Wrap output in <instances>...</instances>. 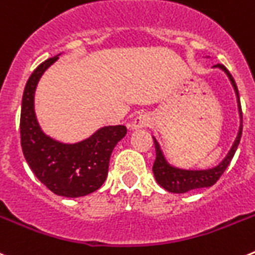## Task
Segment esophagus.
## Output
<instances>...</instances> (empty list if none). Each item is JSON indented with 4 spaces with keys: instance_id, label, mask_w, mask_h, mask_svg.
Segmentation results:
<instances>
[{
    "instance_id": "obj_1",
    "label": "esophagus",
    "mask_w": 255,
    "mask_h": 255,
    "mask_svg": "<svg viewBox=\"0 0 255 255\" xmlns=\"http://www.w3.org/2000/svg\"><path fill=\"white\" fill-rule=\"evenodd\" d=\"M150 122H151L150 117L146 116V114H139V116H137L136 118L133 119L130 128H132L133 130L141 129V128H144V127H147V126H150Z\"/></svg>"
}]
</instances>
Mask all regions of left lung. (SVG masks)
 Listing matches in <instances>:
<instances>
[{"label": "left lung", "instance_id": "1", "mask_svg": "<svg viewBox=\"0 0 255 255\" xmlns=\"http://www.w3.org/2000/svg\"><path fill=\"white\" fill-rule=\"evenodd\" d=\"M215 68H220L226 73V76L230 80L231 85H233L234 91L236 95V102H238V111H239L240 117V127L238 136H236L235 141H234L233 146H231L230 151L228 155L225 156L224 160L220 162L216 166L210 167V169H203V170H188V169H182V167H176L171 165L170 162H167L165 159L164 153H162L161 147H160L159 142L156 141L155 137L153 138V143H155L156 150V159L153 162L152 171L155 175L156 182L159 183L164 189L171 193H185L189 190L199 189V188H208L212 187L215 183L220 179V176L224 174L226 170V167L231 162V159L235 155V151L239 146L240 138H242V130H243V114H242V105H240L239 99V91H238V86H236L235 81H234L233 76L228 71V68L222 65L213 66Z\"/></svg>", "mask_w": 255, "mask_h": 255}]
</instances>
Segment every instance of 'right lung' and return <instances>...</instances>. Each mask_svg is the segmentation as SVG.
I'll list each match as a JSON object with an SVG mask.
<instances>
[{
  "label": "right lung",
  "instance_id": "obj_1",
  "mask_svg": "<svg viewBox=\"0 0 255 255\" xmlns=\"http://www.w3.org/2000/svg\"><path fill=\"white\" fill-rule=\"evenodd\" d=\"M58 56L39 65L25 85L20 116L21 148L33 173L48 189L57 196L76 198L102 187L112 152L127 128L105 126L76 143L59 142L43 132L35 116L34 96L40 77Z\"/></svg>",
  "mask_w": 255,
  "mask_h": 255
}]
</instances>
